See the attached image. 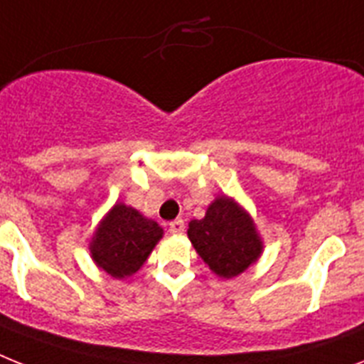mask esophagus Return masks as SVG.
I'll return each instance as SVG.
<instances>
[{
  "instance_id": "1",
  "label": "esophagus",
  "mask_w": 364,
  "mask_h": 364,
  "mask_svg": "<svg viewBox=\"0 0 364 364\" xmlns=\"http://www.w3.org/2000/svg\"><path fill=\"white\" fill-rule=\"evenodd\" d=\"M169 230L173 234H182L186 230V223L184 219H175V221H171L169 223Z\"/></svg>"
}]
</instances>
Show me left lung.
<instances>
[{
  "label": "left lung",
  "instance_id": "obj_1",
  "mask_svg": "<svg viewBox=\"0 0 364 364\" xmlns=\"http://www.w3.org/2000/svg\"><path fill=\"white\" fill-rule=\"evenodd\" d=\"M188 236L210 269L225 279L245 272L262 251L247 212L227 197L210 204L204 219H193Z\"/></svg>",
  "mask_w": 364,
  "mask_h": 364
}]
</instances>
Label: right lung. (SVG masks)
Masks as SVG:
<instances>
[{
    "mask_svg": "<svg viewBox=\"0 0 364 364\" xmlns=\"http://www.w3.org/2000/svg\"><path fill=\"white\" fill-rule=\"evenodd\" d=\"M161 234L164 230L156 221L143 218L130 206L115 204L92 238V258L111 277L122 279L145 264Z\"/></svg>",
    "mask_w": 364,
    "mask_h": 364,
    "instance_id": "add662e5",
    "label": "right lung"
}]
</instances>
